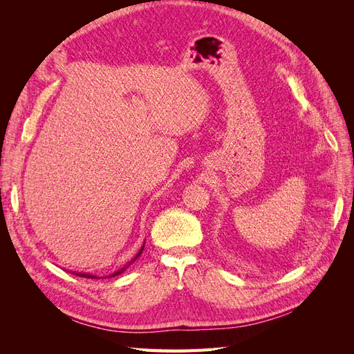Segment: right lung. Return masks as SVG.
<instances>
[{"label": "right lung", "mask_w": 354, "mask_h": 354, "mask_svg": "<svg viewBox=\"0 0 354 354\" xmlns=\"http://www.w3.org/2000/svg\"><path fill=\"white\" fill-rule=\"evenodd\" d=\"M143 250H145V243L142 245V248H140V251H138L137 254H136V257H134V259L130 261V263H128L127 266H124L122 267V269H120V270H116V272H113L112 274H108V276H95V274H91V273H82V272H72L73 274H77V276H80V277H85V279H106V277H113V276H118V274H121L125 269H127V267L128 266H130V264H133L137 259H138V257H140V254L143 252Z\"/></svg>", "instance_id": "right-lung-1"}]
</instances>
